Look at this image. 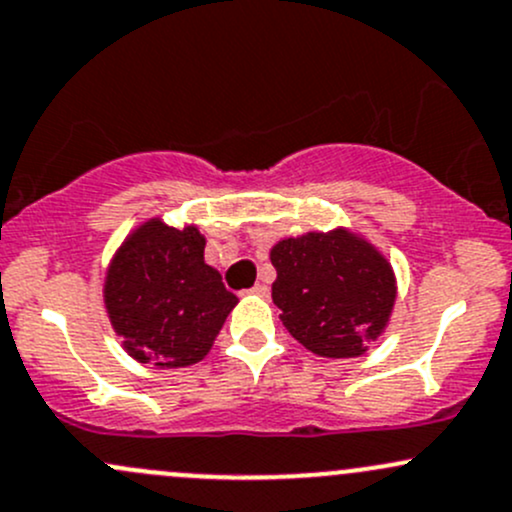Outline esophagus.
Returning a JSON list of instances; mask_svg holds the SVG:
<instances>
[{
    "instance_id": "34e87169",
    "label": "esophagus",
    "mask_w": 512,
    "mask_h": 512,
    "mask_svg": "<svg viewBox=\"0 0 512 512\" xmlns=\"http://www.w3.org/2000/svg\"><path fill=\"white\" fill-rule=\"evenodd\" d=\"M249 293H251V295H258V298H266V295H268V285H263V283H256L254 288L249 290Z\"/></svg>"
}]
</instances>
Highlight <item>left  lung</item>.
Wrapping results in <instances>:
<instances>
[{"label":"left lung","mask_w":512,"mask_h":512,"mask_svg":"<svg viewBox=\"0 0 512 512\" xmlns=\"http://www.w3.org/2000/svg\"><path fill=\"white\" fill-rule=\"evenodd\" d=\"M280 322L312 354L354 359L383 334L395 305L393 268L349 229L307 232L271 249Z\"/></svg>","instance_id":"8db88e82"}]
</instances>
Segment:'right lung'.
I'll list each match as a JSON object with an SVG mask.
<instances>
[{"mask_svg": "<svg viewBox=\"0 0 512 512\" xmlns=\"http://www.w3.org/2000/svg\"><path fill=\"white\" fill-rule=\"evenodd\" d=\"M236 302L205 263L197 227L175 229L161 219L126 236L104 278V307L124 349L158 368L205 359Z\"/></svg>", "mask_w": 512, "mask_h": 512, "instance_id": "right-lung-1", "label": "right lung"}]
</instances>
